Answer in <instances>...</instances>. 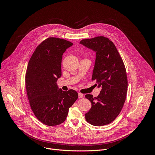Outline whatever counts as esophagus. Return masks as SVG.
I'll return each instance as SVG.
<instances>
[{"label":"esophagus","mask_w":155,"mask_h":155,"mask_svg":"<svg viewBox=\"0 0 155 155\" xmlns=\"http://www.w3.org/2000/svg\"><path fill=\"white\" fill-rule=\"evenodd\" d=\"M78 95V98H82L84 96V94H81L80 93H79Z\"/></svg>","instance_id":"1"}]
</instances>
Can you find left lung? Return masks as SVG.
Here are the masks:
<instances>
[{
	"label": "left lung",
	"instance_id": "8db88e82",
	"mask_svg": "<svg viewBox=\"0 0 155 155\" xmlns=\"http://www.w3.org/2000/svg\"><path fill=\"white\" fill-rule=\"evenodd\" d=\"M80 43L96 53L92 80H96L97 87L102 88L96 97L85 95L92 105L85 114L86 120L96 126L108 124L120 114L126 100L127 79L123 61L114 43L107 37L83 39Z\"/></svg>",
	"mask_w": 155,
	"mask_h": 155
}]
</instances>
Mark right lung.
Wrapping results in <instances>:
<instances>
[{
	"label": "right lung",
	"mask_w": 155,
	"mask_h": 155,
	"mask_svg": "<svg viewBox=\"0 0 155 155\" xmlns=\"http://www.w3.org/2000/svg\"><path fill=\"white\" fill-rule=\"evenodd\" d=\"M72 45L64 39L48 38L36 48L28 65L25 84L29 104L37 118L48 126L63 123L78 98L77 91H64L56 83L62 75L63 53Z\"/></svg>",
	"instance_id": "right-lung-1"
}]
</instances>
